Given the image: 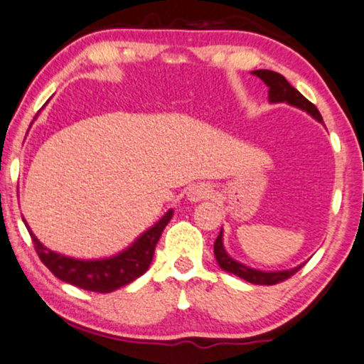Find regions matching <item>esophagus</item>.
Wrapping results in <instances>:
<instances>
[{
  "instance_id": "1",
  "label": "esophagus",
  "mask_w": 364,
  "mask_h": 364,
  "mask_svg": "<svg viewBox=\"0 0 364 364\" xmlns=\"http://www.w3.org/2000/svg\"><path fill=\"white\" fill-rule=\"evenodd\" d=\"M210 196H212V187L208 186V183H205V182L196 183V186H192L187 191V198L191 202L205 200V198H208Z\"/></svg>"
}]
</instances>
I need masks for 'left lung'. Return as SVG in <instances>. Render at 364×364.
Instances as JSON below:
<instances>
[{
    "label": "left lung",
    "instance_id": "1",
    "mask_svg": "<svg viewBox=\"0 0 364 364\" xmlns=\"http://www.w3.org/2000/svg\"><path fill=\"white\" fill-rule=\"evenodd\" d=\"M252 74H255L257 77H260L262 81L268 86V99H270V102L291 104V106L301 109V111H306L311 117H315L318 122L323 124V117L315 104H311L305 96H303V94L298 92L296 89L282 76V74H278L275 71H268V69H257V71H252ZM222 237L223 233L220 230L215 243H213V253H215V260L218 263V267H220L222 270L240 277L242 280L255 283V285H277V283L285 282L287 278L295 275V273L305 265V263H301V265H298L295 268L282 270V272H262V270H257V268H250L228 255L225 248H223Z\"/></svg>",
    "mask_w": 364,
    "mask_h": 364
}]
</instances>
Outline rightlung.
<instances>
[{
  "label": "right lung",
  "instance_id": "1",
  "mask_svg": "<svg viewBox=\"0 0 364 364\" xmlns=\"http://www.w3.org/2000/svg\"><path fill=\"white\" fill-rule=\"evenodd\" d=\"M172 215L173 210L171 208L161 220L144 232L131 247H127L126 250L117 253V255L99 258V260H79V258H71L49 250L38 240L24 218L23 222L28 228L29 235H31L38 257L51 270L54 277L66 283H71L74 287L82 288V290L109 293L134 282L149 270L159 238H161L167 223L171 222Z\"/></svg>",
  "mask_w": 364,
  "mask_h": 364
}]
</instances>
